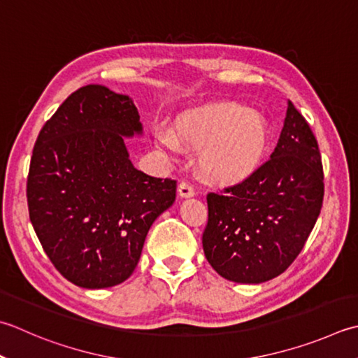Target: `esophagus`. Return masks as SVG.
<instances>
[{"instance_id": "esophagus-1", "label": "esophagus", "mask_w": 358, "mask_h": 358, "mask_svg": "<svg viewBox=\"0 0 358 358\" xmlns=\"http://www.w3.org/2000/svg\"><path fill=\"white\" fill-rule=\"evenodd\" d=\"M178 195L181 199H189V197H194L195 195V189L186 183V181H183V183L178 185Z\"/></svg>"}]
</instances>
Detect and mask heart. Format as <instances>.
Returning <instances> with one entry per match:
<instances>
[{
	"label": "heart",
	"instance_id": "b5f03b06",
	"mask_svg": "<svg viewBox=\"0 0 358 358\" xmlns=\"http://www.w3.org/2000/svg\"><path fill=\"white\" fill-rule=\"evenodd\" d=\"M166 150H197V164L209 180L237 183L250 177L267 153L268 121L261 111L234 101H217L189 108L173 119V131L155 130Z\"/></svg>",
	"mask_w": 358,
	"mask_h": 358
}]
</instances>
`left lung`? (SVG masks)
<instances>
[{"label": "left lung", "instance_id": "left-lung-1", "mask_svg": "<svg viewBox=\"0 0 358 358\" xmlns=\"http://www.w3.org/2000/svg\"><path fill=\"white\" fill-rule=\"evenodd\" d=\"M318 143L289 101L267 163L222 194H208L203 251L228 281L261 284L284 273L309 237L323 205Z\"/></svg>", "mask_w": 358, "mask_h": 358}]
</instances>
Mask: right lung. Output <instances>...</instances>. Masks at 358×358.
Instances as JSON below:
<instances>
[{"instance_id":"1","label":"right lung","mask_w":358,"mask_h":358,"mask_svg":"<svg viewBox=\"0 0 358 358\" xmlns=\"http://www.w3.org/2000/svg\"><path fill=\"white\" fill-rule=\"evenodd\" d=\"M127 94L82 87L43 125L29 177V217L54 267L83 289L129 279L157 217L175 201L177 181L155 178L130 161L125 138L141 136Z\"/></svg>"}]
</instances>
